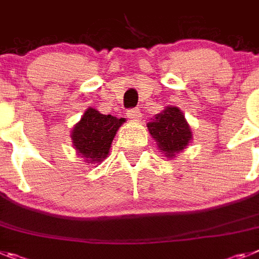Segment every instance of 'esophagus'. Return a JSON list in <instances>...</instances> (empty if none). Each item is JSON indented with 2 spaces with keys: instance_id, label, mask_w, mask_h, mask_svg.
<instances>
[{
  "instance_id": "34e87169",
  "label": "esophagus",
  "mask_w": 259,
  "mask_h": 259,
  "mask_svg": "<svg viewBox=\"0 0 259 259\" xmlns=\"http://www.w3.org/2000/svg\"><path fill=\"white\" fill-rule=\"evenodd\" d=\"M127 116L131 119V120H139L141 116L140 110H139V108H131V110H128L127 111Z\"/></svg>"
}]
</instances>
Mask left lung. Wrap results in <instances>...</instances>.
<instances>
[{"instance_id":"left-lung-1","label":"left lung","mask_w":259,"mask_h":259,"mask_svg":"<svg viewBox=\"0 0 259 259\" xmlns=\"http://www.w3.org/2000/svg\"><path fill=\"white\" fill-rule=\"evenodd\" d=\"M149 134L157 141V147L165 156L176 157L193 140V132L185 115L178 107L167 106L147 124Z\"/></svg>"}]
</instances>
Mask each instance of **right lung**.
<instances>
[{"label": "right lung", "mask_w": 259, "mask_h": 259, "mask_svg": "<svg viewBox=\"0 0 259 259\" xmlns=\"http://www.w3.org/2000/svg\"><path fill=\"white\" fill-rule=\"evenodd\" d=\"M124 123V118L103 115L89 107L81 120L72 130V143L77 154L88 163H99L108 156L116 131Z\"/></svg>", "instance_id": "1"}]
</instances>
